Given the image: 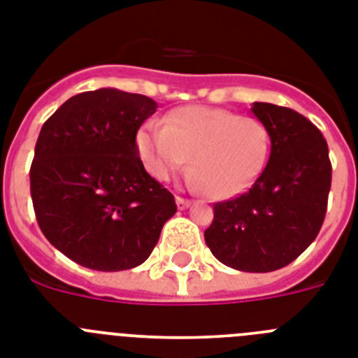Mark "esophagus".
<instances>
[{
	"label": "esophagus",
	"instance_id": "obj_1",
	"mask_svg": "<svg viewBox=\"0 0 358 358\" xmlns=\"http://www.w3.org/2000/svg\"><path fill=\"white\" fill-rule=\"evenodd\" d=\"M176 206H178L180 209H187V207L191 206V200H187V198L184 196H176Z\"/></svg>",
	"mask_w": 358,
	"mask_h": 358
}]
</instances>
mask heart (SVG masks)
<instances>
[{
  "label": "heart",
  "instance_id": "heart-1",
  "mask_svg": "<svg viewBox=\"0 0 358 358\" xmlns=\"http://www.w3.org/2000/svg\"><path fill=\"white\" fill-rule=\"evenodd\" d=\"M147 171L171 180L191 158L193 184L213 198H233L255 184L267 162L266 123L213 107H182L165 125L147 123L136 136Z\"/></svg>",
  "mask_w": 358,
  "mask_h": 358
}]
</instances>
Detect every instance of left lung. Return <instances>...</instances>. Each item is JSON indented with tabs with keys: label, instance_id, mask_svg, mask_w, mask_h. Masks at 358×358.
I'll return each instance as SVG.
<instances>
[{
	"label": "left lung",
	"instance_id": "left-lung-1",
	"mask_svg": "<svg viewBox=\"0 0 358 358\" xmlns=\"http://www.w3.org/2000/svg\"><path fill=\"white\" fill-rule=\"evenodd\" d=\"M266 123L271 155L244 194L213 206L203 233L222 264L248 273L287 266L317 238L331 189V162L322 133L296 110L255 101Z\"/></svg>",
	"mask_w": 358,
	"mask_h": 358
}]
</instances>
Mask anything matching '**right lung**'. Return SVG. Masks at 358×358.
<instances>
[{"instance_id": "obj_1", "label": "right lung", "mask_w": 358, "mask_h": 358, "mask_svg": "<svg viewBox=\"0 0 358 358\" xmlns=\"http://www.w3.org/2000/svg\"><path fill=\"white\" fill-rule=\"evenodd\" d=\"M156 101L118 89L69 98L43 123L31 165L41 233L72 262L123 271L152 253L176 213L174 196L147 173L136 133Z\"/></svg>"}]
</instances>
